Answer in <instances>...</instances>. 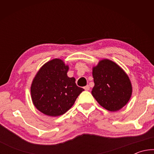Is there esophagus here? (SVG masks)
<instances>
[{
	"label": "esophagus",
	"instance_id": "1",
	"mask_svg": "<svg viewBox=\"0 0 154 154\" xmlns=\"http://www.w3.org/2000/svg\"><path fill=\"white\" fill-rule=\"evenodd\" d=\"M84 90H86V91L90 90V86H89V85H87L86 86H85V87H84Z\"/></svg>",
	"mask_w": 154,
	"mask_h": 154
}]
</instances>
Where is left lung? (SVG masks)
<instances>
[{"label":"left lung","mask_w":154,"mask_h":154,"mask_svg":"<svg viewBox=\"0 0 154 154\" xmlns=\"http://www.w3.org/2000/svg\"><path fill=\"white\" fill-rule=\"evenodd\" d=\"M94 86L92 94L99 105L109 111H117L128 103L132 93V83L118 64L103 59L92 68Z\"/></svg>","instance_id":"8db88e82"}]
</instances>
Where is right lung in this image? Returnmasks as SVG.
Here are the masks:
<instances>
[{"label":"right lung","mask_w":154,"mask_h":154,"mask_svg":"<svg viewBox=\"0 0 154 154\" xmlns=\"http://www.w3.org/2000/svg\"><path fill=\"white\" fill-rule=\"evenodd\" d=\"M69 65L55 58L44 64L32 80L30 87L33 105L48 116L63 115L74 105L83 88L78 87L74 77H69Z\"/></svg>","instance_id":"obj_1"}]
</instances>
